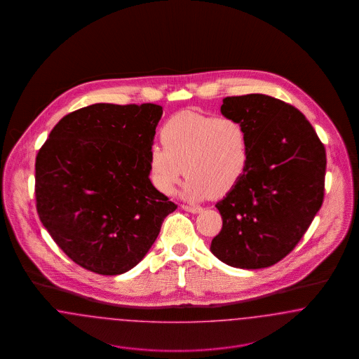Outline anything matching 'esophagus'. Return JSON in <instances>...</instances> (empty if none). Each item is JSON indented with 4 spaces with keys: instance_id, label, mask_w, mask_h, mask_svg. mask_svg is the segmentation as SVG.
Returning a JSON list of instances; mask_svg holds the SVG:
<instances>
[{
    "instance_id": "obj_1",
    "label": "esophagus",
    "mask_w": 359,
    "mask_h": 359,
    "mask_svg": "<svg viewBox=\"0 0 359 359\" xmlns=\"http://www.w3.org/2000/svg\"><path fill=\"white\" fill-rule=\"evenodd\" d=\"M182 208H183L184 211L191 212V214H198V212H201V211L203 210V208L199 207V205H182Z\"/></svg>"
}]
</instances>
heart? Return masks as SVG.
I'll return each instance as SVG.
<instances>
[{
  "mask_svg": "<svg viewBox=\"0 0 359 359\" xmlns=\"http://www.w3.org/2000/svg\"><path fill=\"white\" fill-rule=\"evenodd\" d=\"M160 137L164 147H151L149 173L154 187L164 195H171L186 171L184 199L223 196L248 170L249 136L234 118L184 110L165 121Z\"/></svg>",
  "mask_w": 359,
  "mask_h": 359,
  "instance_id": "heart-1",
  "label": "heart"
}]
</instances>
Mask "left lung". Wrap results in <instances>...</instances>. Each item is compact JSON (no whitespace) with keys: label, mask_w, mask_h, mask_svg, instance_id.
Returning <instances> with one entry per match:
<instances>
[{"label":"left lung","mask_w":359,"mask_h":359,"mask_svg":"<svg viewBox=\"0 0 359 359\" xmlns=\"http://www.w3.org/2000/svg\"><path fill=\"white\" fill-rule=\"evenodd\" d=\"M221 113L245 126L250 156L215 205L223 224L210 250L234 268H268L293 250L322 207L325 147L303 113L269 95L227 97Z\"/></svg>","instance_id":"left-lung-1"}]
</instances>
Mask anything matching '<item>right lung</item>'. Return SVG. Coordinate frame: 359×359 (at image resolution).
<instances>
[{
  "label": "right lung",
  "mask_w": 359,
  "mask_h": 359,
  "mask_svg": "<svg viewBox=\"0 0 359 359\" xmlns=\"http://www.w3.org/2000/svg\"><path fill=\"white\" fill-rule=\"evenodd\" d=\"M163 107L95 103L59 121L36 156L43 226L78 265L103 276L135 268L177 205L149 179Z\"/></svg>",
  "instance_id": "right-lung-1"
}]
</instances>
